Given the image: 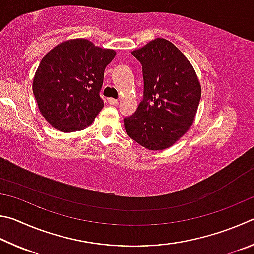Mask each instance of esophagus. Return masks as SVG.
<instances>
[{"instance_id": "obj_1", "label": "esophagus", "mask_w": 254, "mask_h": 254, "mask_svg": "<svg viewBox=\"0 0 254 254\" xmlns=\"http://www.w3.org/2000/svg\"><path fill=\"white\" fill-rule=\"evenodd\" d=\"M108 102L111 106H118V104H119V101L117 99H114V98H109Z\"/></svg>"}]
</instances>
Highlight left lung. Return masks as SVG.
<instances>
[{
	"instance_id": "obj_1",
	"label": "left lung",
	"mask_w": 254,
	"mask_h": 254,
	"mask_svg": "<svg viewBox=\"0 0 254 254\" xmlns=\"http://www.w3.org/2000/svg\"><path fill=\"white\" fill-rule=\"evenodd\" d=\"M131 53L143 65L144 100L124 119L125 129L145 148L166 149L194 123L201 83L188 58L166 39L156 38Z\"/></svg>"
}]
</instances>
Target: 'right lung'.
Returning <instances> with one entry per match:
<instances>
[{"instance_id":"right-lung-1","label":"right lung","mask_w":254,"mask_h":254,"mask_svg":"<svg viewBox=\"0 0 254 254\" xmlns=\"http://www.w3.org/2000/svg\"><path fill=\"white\" fill-rule=\"evenodd\" d=\"M113 49L87 39L66 40L42 58L32 89L39 110L56 129L73 132L87 128L104 107L99 91Z\"/></svg>"}]
</instances>
